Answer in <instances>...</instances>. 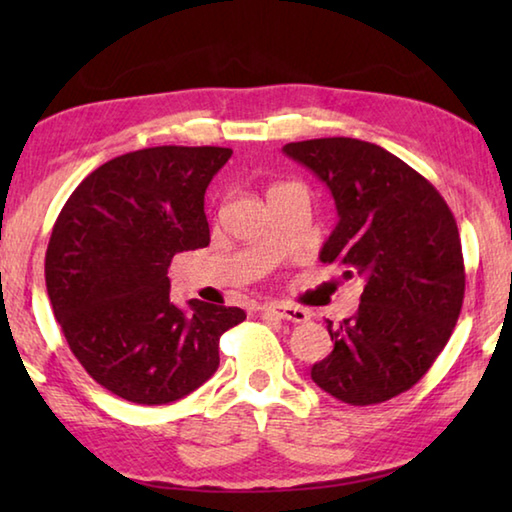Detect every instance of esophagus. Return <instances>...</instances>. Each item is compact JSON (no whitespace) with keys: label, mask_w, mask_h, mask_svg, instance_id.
Returning <instances> with one entry per match:
<instances>
[{"label":"esophagus","mask_w":512,"mask_h":512,"mask_svg":"<svg viewBox=\"0 0 512 512\" xmlns=\"http://www.w3.org/2000/svg\"><path fill=\"white\" fill-rule=\"evenodd\" d=\"M262 316L266 318H277V320H289V323H307L309 314L305 309L291 307V305H280V302H271L262 309Z\"/></svg>","instance_id":"34e87169"}]
</instances>
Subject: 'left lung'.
<instances>
[{
    "label": "left lung",
    "mask_w": 512,
    "mask_h": 512,
    "mask_svg": "<svg viewBox=\"0 0 512 512\" xmlns=\"http://www.w3.org/2000/svg\"><path fill=\"white\" fill-rule=\"evenodd\" d=\"M329 187L339 225L320 259L366 287L311 379L336 400L368 406L409 391L454 332L465 296L456 219L427 178L377 144L320 137L282 149Z\"/></svg>",
    "instance_id": "1"
}]
</instances>
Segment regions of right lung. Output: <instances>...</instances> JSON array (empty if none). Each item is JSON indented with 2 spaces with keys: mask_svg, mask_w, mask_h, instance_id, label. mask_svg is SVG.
<instances>
[{
  "mask_svg": "<svg viewBox=\"0 0 512 512\" xmlns=\"http://www.w3.org/2000/svg\"><path fill=\"white\" fill-rule=\"evenodd\" d=\"M223 146H153L101 164L60 210L45 255L47 293L85 372L135 404H169L219 368L239 307L169 298L173 255L210 244L205 189Z\"/></svg>",
  "mask_w": 512,
  "mask_h": 512,
  "instance_id": "add662e5",
  "label": "right lung"
}]
</instances>
